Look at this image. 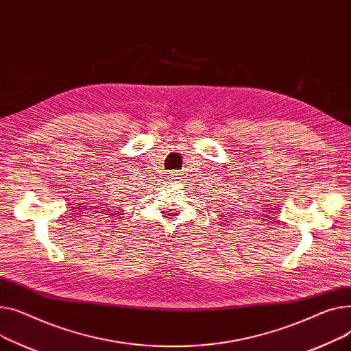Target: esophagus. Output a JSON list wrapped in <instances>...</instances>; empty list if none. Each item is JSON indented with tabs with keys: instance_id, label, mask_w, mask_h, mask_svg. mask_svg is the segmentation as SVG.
I'll return each mask as SVG.
<instances>
[{
	"instance_id": "34e87169",
	"label": "esophagus",
	"mask_w": 351,
	"mask_h": 351,
	"mask_svg": "<svg viewBox=\"0 0 351 351\" xmlns=\"http://www.w3.org/2000/svg\"><path fill=\"white\" fill-rule=\"evenodd\" d=\"M173 177H176V174H173Z\"/></svg>"
}]
</instances>
